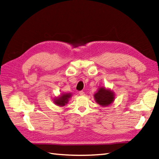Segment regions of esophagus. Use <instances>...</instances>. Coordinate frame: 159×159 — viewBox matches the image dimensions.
<instances>
[{"mask_svg": "<svg viewBox=\"0 0 159 159\" xmlns=\"http://www.w3.org/2000/svg\"><path fill=\"white\" fill-rule=\"evenodd\" d=\"M79 94H80V95H81V96H84V95H85L84 91H80V92H79Z\"/></svg>", "mask_w": 159, "mask_h": 159, "instance_id": "1", "label": "esophagus"}]
</instances>
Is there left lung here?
I'll return each instance as SVG.
<instances>
[{
  "label": "left lung",
  "mask_w": 159,
  "mask_h": 159,
  "mask_svg": "<svg viewBox=\"0 0 159 159\" xmlns=\"http://www.w3.org/2000/svg\"><path fill=\"white\" fill-rule=\"evenodd\" d=\"M96 102L102 107L111 105L115 100V94L111 89L105 87H99L94 95Z\"/></svg>",
  "instance_id": "1"
}]
</instances>
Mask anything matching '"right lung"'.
Wrapping results in <instances>:
<instances>
[{
  "instance_id": "1",
  "label": "right lung",
  "mask_w": 159,
  "mask_h": 159,
  "mask_svg": "<svg viewBox=\"0 0 159 159\" xmlns=\"http://www.w3.org/2000/svg\"><path fill=\"white\" fill-rule=\"evenodd\" d=\"M72 95L71 93H62L59 97L54 99V103L60 107L65 106L68 103Z\"/></svg>"
}]
</instances>
